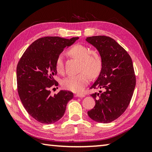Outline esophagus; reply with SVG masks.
<instances>
[{
	"label": "esophagus",
	"mask_w": 152,
	"mask_h": 152,
	"mask_svg": "<svg viewBox=\"0 0 152 152\" xmlns=\"http://www.w3.org/2000/svg\"><path fill=\"white\" fill-rule=\"evenodd\" d=\"M76 96H77V97H84V94H81V93H78V94H76V95H75Z\"/></svg>",
	"instance_id": "1"
}]
</instances>
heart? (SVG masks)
Listing matches in <instances>:
<instances>
[{"label": "heart", "mask_w": 152, "mask_h": 152, "mask_svg": "<svg viewBox=\"0 0 152 152\" xmlns=\"http://www.w3.org/2000/svg\"><path fill=\"white\" fill-rule=\"evenodd\" d=\"M72 57L80 61L79 72L80 73L64 79L61 82L63 88L74 92H81L90 81V77L96 78L101 73L102 59L96 50H91L88 46L76 44L68 51ZM56 70L59 74H64V66L62 56H59L56 61Z\"/></svg>", "instance_id": "obj_1"}]
</instances>
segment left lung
<instances>
[{
	"label": "left lung",
	"mask_w": 152,
	"mask_h": 152,
	"mask_svg": "<svg viewBox=\"0 0 152 152\" xmlns=\"http://www.w3.org/2000/svg\"><path fill=\"white\" fill-rule=\"evenodd\" d=\"M86 40L97 49L102 59L101 72L91 88L103 90L91 94L96 104L88 115L96 122L110 123L125 111L132 100L136 84L132 58L108 36H92Z\"/></svg>",
	"instance_id": "left-lung-1"
}]
</instances>
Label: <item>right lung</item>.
<instances>
[{"label": "right lung", "instance_id": "add662e5", "mask_svg": "<svg viewBox=\"0 0 152 152\" xmlns=\"http://www.w3.org/2000/svg\"><path fill=\"white\" fill-rule=\"evenodd\" d=\"M78 39L41 37L29 46L18 62V94L27 112L38 122L58 121L64 115L67 103L73 99L70 91H60L52 96L51 89L58 86L54 79L56 59L64 48Z\"/></svg>", "mask_w": 152, "mask_h": 152}]
</instances>
